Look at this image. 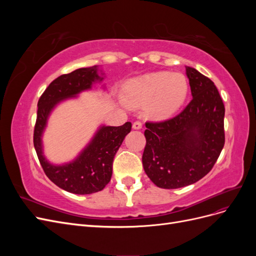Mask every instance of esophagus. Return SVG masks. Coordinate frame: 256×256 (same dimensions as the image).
Here are the masks:
<instances>
[{"label":"esophagus","instance_id":"obj_1","mask_svg":"<svg viewBox=\"0 0 256 256\" xmlns=\"http://www.w3.org/2000/svg\"><path fill=\"white\" fill-rule=\"evenodd\" d=\"M132 128L134 129H141L142 128V122H140V120H136V122H134V124H132Z\"/></svg>","mask_w":256,"mask_h":256}]
</instances>
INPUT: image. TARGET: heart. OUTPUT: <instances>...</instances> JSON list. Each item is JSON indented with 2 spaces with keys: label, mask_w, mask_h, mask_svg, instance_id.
<instances>
[{
  "label": "heart",
  "mask_w": 256,
  "mask_h": 256,
  "mask_svg": "<svg viewBox=\"0 0 256 256\" xmlns=\"http://www.w3.org/2000/svg\"><path fill=\"white\" fill-rule=\"evenodd\" d=\"M188 81L182 74L160 72L130 80L124 88V100L130 106H144L152 120H166L184 102Z\"/></svg>",
  "instance_id": "b5f03b06"
}]
</instances>
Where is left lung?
Instances as JSON below:
<instances>
[{
  "instance_id": "8db88e82",
  "label": "left lung",
  "mask_w": 256,
  "mask_h": 256,
  "mask_svg": "<svg viewBox=\"0 0 256 256\" xmlns=\"http://www.w3.org/2000/svg\"><path fill=\"white\" fill-rule=\"evenodd\" d=\"M192 100L176 116L147 122L144 171L159 188L177 189L210 172L226 142L224 104L214 83L186 67Z\"/></svg>"
}]
</instances>
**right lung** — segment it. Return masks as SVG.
Wrapping results in <instances>:
<instances>
[{
    "label": "right lung",
    "instance_id": "add662e5",
    "mask_svg": "<svg viewBox=\"0 0 256 256\" xmlns=\"http://www.w3.org/2000/svg\"><path fill=\"white\" fill-rule=\"evenodd\" d=\"M98 66L79 68L53 80L38 100L37 118L34 128V147L44 172L58 187L74 194H90L102 191L112 176V164L116 152L131 131V122L122 126H102L90 144L74 161L63 166L51 164L42 154V136L48 116L58 104L79 92L90 90L92 83L102 81Z\"/></svg>",
    "mask_w": 256,
    "mask_h": 256
}]
</instances>
